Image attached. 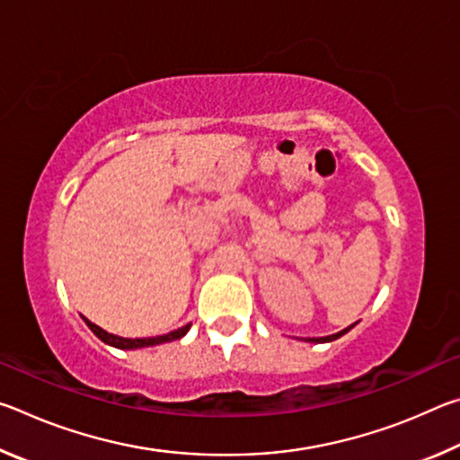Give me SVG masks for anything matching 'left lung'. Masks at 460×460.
I'll list each match as a JSON object with an SVG mask.
<instances>
[{"label": "left lung", "instance_id": "1", "mask_svg": "<svg viewBox=\"0 0 460 460\" xmlns=\"http://www.w3.org/2000/svg\"><path fill=\"white\" fill-rule=\"evenodd\" d=\"M353 329V324L351 326H347V329H342L341 332H334V334H329V337H318V339H308L310 342H329V341H334V339H339V337H342V334H345V332H349V331H351Z\"/></svg>", "mask_w": 460, "mask_h": 460}]
</instances>
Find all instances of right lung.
I'll list each match as a JSON object with an SVG mask.
<instances>
[{
  "instance_id": "obj_1",
  "label": "right lung",
  "mask_w": 460,
  "mask_h": 460,
  "mask_svg": "<svg viewBox=\"0 0 460 460\" xmlns=\"http://www.w3.org/2000/svg\"><path fill=\"white\" fill-rule=\"evenodd\" d=\"M83 321L87 323L89 329L97 334V337L107 342V345H111L115 349H142V347H154V345H162V342H170V341H176V339H182L186 332H189L190 324H184L181 326V329H176L172 332L168 334H160V337H147V339H123V337H118V334H111L101 329V326L93 324L89 318L83 316Z\"/></svg>"
}]
</instances>
